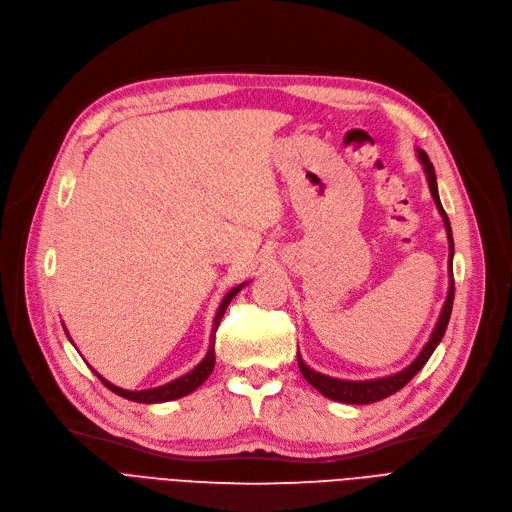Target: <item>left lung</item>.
I'll use <instances>...</instances> for the list:
<instances>
[{"mask_svg": "<svg viewBox=\"0 0 512 512\" xmlns=\"http://www.w3.org/2000/svg\"><path fill=\"white\" fill-rule=\"evenodd\" d=\"M416 151V157L418 161H421L423 165V171H425V177H427V183H429V190H431V196L435 200V206L445 222V232H447V241H449V261H447V271H449V290H447V298H445V304L441 308V314L437 318V324L435 329L429 337V341L425 343V347L421 349V353H418L414 357V361L410 365H406L404 369L396 371V374L392 376H384V378H374V380H341V378H331L327 374H320V371L308 367L298 351V367L302 371V376L306 378V382L316 388L322 396H327L335 402H343V404H371V402H378V400H384L392 394H396L400 388H404L418 371H421L425 367V363L429 361V357L433 355V351L437 349V345L441 343L443 335H445V329L449 324V316H451V308H453V296H455V286H453V235H451V224H449V218L441 206V200H439V190H437V177H435V167L433 163L429 161L427 153L423 149H414Z\"/></svg>", "mask_w": 512, "mask_h": 512, "instance_id": "left-lung-1", "label": "left lung"}]
</instances>
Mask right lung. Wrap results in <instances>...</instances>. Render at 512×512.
Wrapping results in <instances>:
<instances>
[{"label": "right lung", "mask_w": 512, "mask_h": 512, "mask_svg": "<svg viewBox=\"0 0 512 512\" xmlns=\"http://www.w3.org/2000/svg\"><path fill=\"white\" fill-rule=\"evenodd\" d=\"M247 284H249V282L239 284L237 288H232V290L222 298V302H220V306H218V310H216L214 322H212L208 351H206L204 359H202L192 371H188V374H185V376H181V378H177V380H173V382H169V384H163V386H157V388H149V390H124V388L114 386V384L108 382L106 378H102L94 367H91V369H94V374L102 380V384H104L108 390H112L114 394H118V396H122V398H126V400H132V402L157 404V402H169V400H177V398H183V396L192 394L194 390H198V388L210 378L212 369H214V363H216L214 337H216V331H218V324H220V320H222V316H224V312H226L230 300L235 298ZM63 329H65V327H63ZM65 333H67V329H65ZM67 337H69V333H67ZM69 341H71V337H69ZM71 343H73V341H71Z\"/></svg>", "instance_id": "right-lung-1"}]
</instances>
